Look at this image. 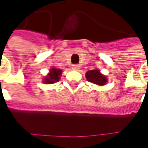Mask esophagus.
<instances>
[{
	"label": "esophagus",
	"mask_w": 148,
	"mask_h": 148,
	"mask_svg": "<svg viewBox=\"0 0 148 148\" xmlns=\"http://www.w3.org/2000/svg\"><path fill=\"white\" fill-rule=\"evenodd\" d=\"M72 69H73L74 70H76V71H78V70H79V69H80V67H79V65H73V67H72Z\"/></svg>",
	"instance_id": "esophagus-1"
}]
</instances>
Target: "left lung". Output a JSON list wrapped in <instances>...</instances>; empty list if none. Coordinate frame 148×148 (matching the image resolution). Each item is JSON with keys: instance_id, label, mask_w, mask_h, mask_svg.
I'll return each mask as SVG.
<instances>
[{"instance_id": "obj_1", "label": "left lung", "mask_w": 148, "mask_h": 148, "mask_svg": "<svg viewBox=\"0 0 148 148\" xmlns=\"http://www.w3.org/2000/svg\"><path fill=\"white\" fill-rule=\"evenodd\" d=\"M86 79L93 84L99 85V86H103L106 84L107 78L100 73L99 69H94V70H89L86 74Z\"/></svg>"}]
</instances>
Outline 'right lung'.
<instances>
[{"mask_svg": "<svg viewBox=\"0 0 148 148\" xmlns=\"http://www.w3.org/2000/svg\"><path fill=\"white\" fill-rule=\"evenodd\" d=\"M62 69L52 68L49 70V73L45 78L44 83H45V84H53L55 82L59 81V79L61 78V75H62Z\"/></svg>", "mask_w": 148, "mask_h": 148, "instance_id": "obj_1", "label": "right lung"}]
</instances>
